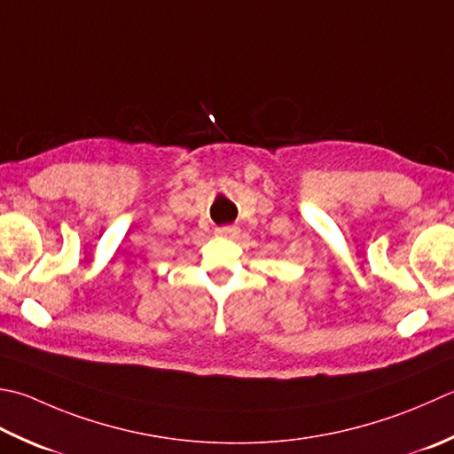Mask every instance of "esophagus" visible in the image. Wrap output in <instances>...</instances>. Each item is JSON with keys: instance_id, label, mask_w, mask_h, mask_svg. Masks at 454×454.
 I'll return each instance as SVG.
<instances>
[{"instance_id": "esophagus-1", "label": "esophagus", "mask_w": 454, "mask_h": 454, "mask_svg": "<svg viewBox=\"0 0 454 454\" xmlns=\"http://www.w3.org/2000/svg\"><path fill=\"white\" fill-rule=\"evenodd\" d=\"M216 234H218V236H226V238H238L239 228H238V226H232V224L220 226V228H216Z\"/></svg>"}]
</instances>
